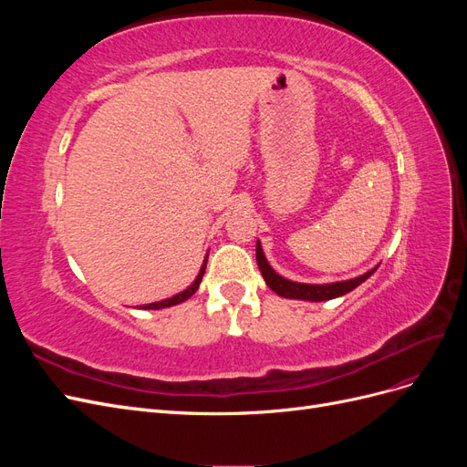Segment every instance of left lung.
Listing matches in <instances>:
<instances>
[{
	"instance_id": "1",
	"label": "left lung",
	"mask_w": 467,
	"mask_h": 467,
	"mask_svg": "<svg viewBox=\"0 0 467 467\" xmlns=\"http://www.w3.org/2000/svg\"><path fill=\"white\" fill-rule=\"evenodd\" d=\"M257 265H259V271L266 282V286L275 290L282 298H292V300H307V302H325V300H333L338 298V296H345L347 292L355 290L357 286H360L366 278H370L376 268H370L368 273H364L357 278H350V280H341V282H331V285H304V282H292L285 276H280L275 268L268 265L261 242L257 239Z\"/></svg>"
}]
</instances>
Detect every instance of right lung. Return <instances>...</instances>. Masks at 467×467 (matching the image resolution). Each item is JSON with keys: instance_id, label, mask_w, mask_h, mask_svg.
Segmentation results:
<instances>
[{"instance_id": "obj_1", "label": "right lung", "mask_w": 467, "mask_h": 467, "mask_svg": "<svg viewBox=\"0 0 467 467\" xmlns=\"http://www.w3.org/2000/svg\"><path fill=\"white\" fill-rule=\"evenodd\" d=\"M206 263H208V255L204 257V263H202V266H201V271H199V275H196V278H194V282H192L191 286H187L185 290L179 292V294H175V296H171V298H167V300L140 306V309H161V307H171V306H177V304H181V302L189 300L191 296H192L196 290H199V286H201L202 276H204V271H206Z\"/></svg>"}]
</instances>
